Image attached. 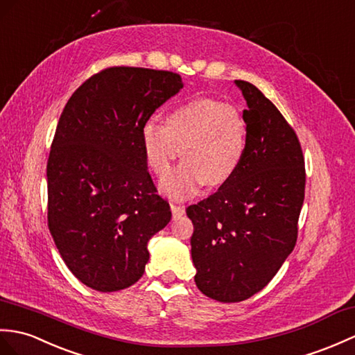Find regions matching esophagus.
I'll return each instance as SVG.
<instances>
[{"label": "esophagus", "mask_w": 355, "mask_h": 355, "mask_svg": "<svg viewBox=\"0 0 355 355\" xmlns=\"http://www.w3.org/2000/svg\"><path fill=\"white\" fill-rule=\"evenodd\" d=\"M171 210H172V215H174V218H180V216H183L184 213H186V207H184V205L171 204Z\"/></svg>", "instance_id": "obj_1"}]
</instances>
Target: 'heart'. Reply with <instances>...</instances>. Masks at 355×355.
Here are the masks:
<instances>
[{"label": "heart", "instance_id": "heart-1", "mask_svg": "<svg viewBox=\"0 0 355 355\" xmlns=\"http://www.w3.org/2000/svg\"><path fill=\"white\" fill-rule=\"evenodd\" d=\"M140 140L148 166L160 177L183 155L184 162L162 180L160 189L184 200L204 183L216 187L236 175L248 146V123L237 107L204 96L172 109L164 125L146 121Z\"/></svg>", "mask_w": 355, "mask_h": 355}]
</instances>
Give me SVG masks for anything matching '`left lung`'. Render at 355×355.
Here are the masks:
<instances>
[{
  "mask_svg": "<svg viewBox=\"0 0 355 355\" xmlns=\"http://www.w3.org/2000/svg\"><path fill=\"white\" fill-rule=\"evenodd\" d=\"M248 109V146L236 175L186 209L195 283L219 302L260 292L293 251L306 168L295 131L260 90L236 80Z\"/></svg>",
  "mask_w": 355,
  "mask_h": 355,
  "instance_id": "obj_1",
  "label": "left lung"
}]
</instances>
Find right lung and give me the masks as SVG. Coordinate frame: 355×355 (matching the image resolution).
Masks as SVG:
<instances>
[{
    "mask_svg": "<svg viewBox=\"0 0 355 355\" xmlns=\"http://www.w3.org/2000/svg\"><path fill=\"white\" fill-rule=\"evenodd\" d=\"M181 87L178 73L116 66L86 80L60 114L46 164L48 227L90 289L135 284L150 260L148 242L169 224L140 133Z\"/></svg>",
    "mask_w": 355,
    "mask_h": 355,
    "instance_id": "right-lung-1",
    "label": "right lung"
}]
</instances>
